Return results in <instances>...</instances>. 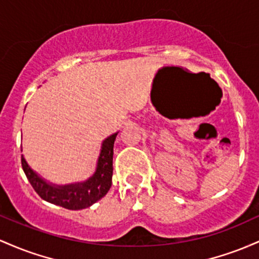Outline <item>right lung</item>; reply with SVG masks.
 Masks as SVG:
<instances>
[{"instance_id": "right-lung-1", "label": "right lung", "mask_w": 259, "mask_h": 259, "mask_svg": "<svg viewBox=\"0 0 259 259\" xmlns=\"http://www.w3.org/2000/svg\"><path fill=\"white\" fill-rule=\"evenodd\" d=\"M117 133L106 138L101 148L100 156L98 160V167L95 174L88 181L78 185L55 187L48 185L44 180L28 166L27 161L22 155V167L25 176L35 190V192L42 199L52 204L60 205L71 210H79L91 207L99 199L103 198L110 190L112 184V155H114V143Z\"/></svg>"}]
</instances>
